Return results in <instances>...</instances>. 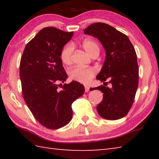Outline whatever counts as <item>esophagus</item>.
I'll list each match as a JSON object with an SVG mask.
<instances>
[{
	"label": "esophagus",
	"instance_id": "esophagus-1",
	"mask_svg": "<svg viewBox=\"0 0 159 159\" xmlns=\"http://www.w3.org/2000/svg\"><path fill=\"white\" fill-rule=\"evenodd\" d=\"M89 88L90 87L88 85H85V92H88L89 91Z\"/></svg>",
	"mask_w": 159,
	"mask_h": 159
}]
</instances>
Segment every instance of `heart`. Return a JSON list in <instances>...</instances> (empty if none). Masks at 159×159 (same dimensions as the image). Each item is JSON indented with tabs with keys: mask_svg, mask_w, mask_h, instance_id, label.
I'll list each match as a JSON object with an SVG mask.
<instances>
[{
	"mask_svg": "<svg viewBox=\"0 0 159 159\" xmlns=\"http://www.w3.org/2000/svg\"><path fill=\"white\" fill-rule=\"evenodd\" d=\"M82 47L89 55L92 57H96L100 52V46L95 39L87 38L82 42ZM72 45L66 44L61 51L60 57L62 62L66 65H70L72 61L73 54ZM96 74V70L93 67L83 68L80 67H74L70 70L69 75L71 79L81 83H88Z\"/></svg>",
	"mask_w": 159,
	"mask_h": 159,
	"instance_id": "obj_1",
	"label": "heart"
}]
</instances>
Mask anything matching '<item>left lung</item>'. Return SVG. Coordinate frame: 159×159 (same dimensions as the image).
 I'll return each mask as SVG.
<instances>
[{
  "instance_id": "1",
  "label": "left lung",
  "mask_w": 159,
  "mask_h": 159,
  "mask_svg": "<svg viewBox=\"0 0 159 159\" xmlns=\"http://www.w3.org/2000/svg\"><path fill=\"white\" fill-rule=\"evenodd\" d=\"M84 33L97 38L106 50V59L96 76L104 82L90 90L103 93L102 101L97 106L100 116L116 120L126 116L133 105L139 84L137 54L128 37L113 26L102 22L92 24ZM111 84L109 89L106 85Z\"/></svg>"
}]
</instances>
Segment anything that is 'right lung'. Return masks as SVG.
Masks as SVG:
<instances>
[{"label":"right lung","mask_w":159,"mask_h":159,"mask_svg":"<svg viewBox=\"0 0 159 159\" xmlns=\"http://www.w3.org/2000/svg\"><path fill=\"white\" fill-rule=\"evenodd\" d=\"M73 33L52 26L43 28L26 45L20 59L24 99L38 122L49 129H58L70 122L72 104L85 92L83 85L77 81L59 85L67 76L61 51Z\"/></svg>","instance_id":"right-lung-1"}]
</instances>
